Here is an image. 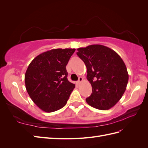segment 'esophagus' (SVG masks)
<instances>
[{"label": "esophagus", "instance_id": "1", "mask_svg": "<svg viewBox=\"0 0 148 148\" xmlns=\"http://www.w3.org/2000/svg\"><path fill=\"white\" fill-rule=\"evenodd\" d=\"M83 79L82 77H79V79H78V81L77 82L78 84H80V83H81L83 82Z\"/></svg>", "mask_w": 148, "mask_h": 148}]
</instances>
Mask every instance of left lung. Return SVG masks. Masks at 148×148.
Here are the masks:
<instances>
[{
	"label": "left lung",
	"mask_w": 148,
	"mask_h": 148,
	"mask_svg": "<svg viewBox=\"0 0 148 148\" xmlns=\"http://www.w3.org/2000/svg\"><path fill=\"white\" fill-rule=\"evenodd\" d=\"M77 51V56L86 66V78L92 86V94L86 102L97 109H110L126 90L128 73L124 62L112 49L100 44Z\"/></svg>",
	"instance_id": "8db88e82"
}]
</instances>
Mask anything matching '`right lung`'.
Returning <instances> with one entry per match:
<instances>
[{
  "label": "right lung",
  "instance_id": "1",
  "mask_svg": "<svg viewBox=\"0 0 148 148\" xmlns=\"http://www.w3.org/2000/svg\"><path fill=\"white\" fill-rule=\"evenodd\" d=\"M75 49H54L36 57L25 75L26 91L40 109L52 112L66 104L75 84L67 79L66 65Z\"/></svg>",
  "mask_w": 148,
  "mask_h": 148
}]
</instances>
